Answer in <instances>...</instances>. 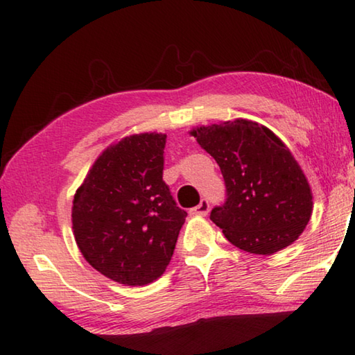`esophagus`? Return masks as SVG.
<instances>
[{"mask_svg": "<svg viewBox=\"0 0 355 355\" xmlns=\"http://www.w3.org/2000/svg\"><path fill=\"white\" fill-rule=\"evenodd\" d=\"M209 208H211V205H209V202L206 198H203L202 202H200L196 208H192L189 212L191 214H196V216H206L209 212Z\"/></svg>", "mask_w": 355, "mask_h": 355, "instance_id": "obj_1", "label": "esophagus"}]
</instances>
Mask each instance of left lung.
Wrapping results in <instances>:
<instances>
[{
    "label": "left lung",
    "instance_id": "1",
    "mask_svg": "<svg viewBox=\"0 0 355 355\" xmlns=\"http://www.w3.org/2000/svg\"><path fill=\"white\" fill-rule=\"evenodd\" d=\"M191 133L220 167L225 202L209 217L231 243L248 253L273 254L298 239L312 214V192L272 130L236 119Z\"/></svg>",
    "mask_w": 355,
    "mask_h": 355
}]
</instances>
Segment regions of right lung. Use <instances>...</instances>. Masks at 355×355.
Segmentation results:
<instances>
[{
	"mask_svg": "<svg viewBox=\"0 0 355 355\" xmlns=\"http://www.w3.org/2000/svg\"><path fill=\"white\" fill-rule=\"evenodd\" d=\"M166 135L127 137L102 153L77 189L73 230L89 266L125 286L164 273L188 212L163 180Z\"/></svg>",
	"mask_w": 355,
	"mask_h": 355,
	"instance_id": "add662e5",
	"label": "right lung"
}]
</instances>
